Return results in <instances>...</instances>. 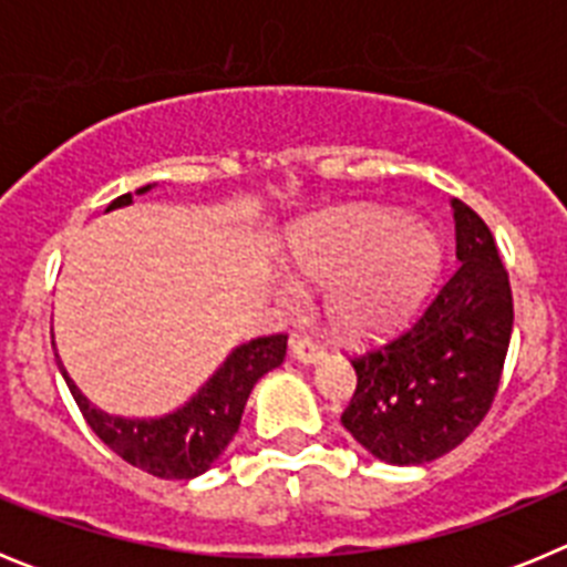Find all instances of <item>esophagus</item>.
<instances>
[{"mask_svg": "<svg viewBox=\"0 0 567 567\" xmlns=\"http://www.w3.org/2000/svg\"><path fill=\"white\" fill-rule=\"evenodd\" d=\"M289 354H292L298 363H307V365L320 363V360L327 358L323 346L315 343V340L309 338H300V334H292V338H289Z\"/></svg>", "mask_w": 567, "mask_h": 567, "instance_id": "obj_1", "label": "esophagus"}]
</instances>
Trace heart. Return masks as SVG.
I'll return each instance as SVG.
<instances>
[{"label": "heart", "instance_id": "heart-1", "mask_svg": "<svg viewBox=\"0 0 567 567\" xmlns=\"http://www.w3.org/2000/svg\"><path fill=\"white\" fill-rule=\"evenodd\" d=\"M440 258L443 249L432 227L372 204L309 218L289 247L295 275L327 287L329 320L352 340L398 327L432 287ZM284 300L298 303L300 289L284 284Z\"/></svg>", "mask_w": 567, "mask_h": 567}]
</instances>
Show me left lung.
<instances>
[{
  "mask_svg": "<svg viewBox=\"0 0 567 567\" xmlns=\"http://www.w3.org/2000/svg\"><path fill=\"white\" fill-rule=\"evenodd\" d=\"M460 267L412 329L352 360L358 385L340 423L372 457L423 465L457 449L488 414L514 327L494 235L452 202Z\"/></svg>",
  "mask_w": 567,
  "mask_h": 567,
  "instance_id": "8db88e82",
  "label": "left lung"
}]
</instances>
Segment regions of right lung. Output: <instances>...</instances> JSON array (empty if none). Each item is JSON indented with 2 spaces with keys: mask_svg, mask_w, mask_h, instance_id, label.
<instances>
[{
  "mask_svg": "<svg viewBox=\"0 0 567 567\" xmlns=\"http://www.w3.org/2000/svg\"><path fill=\"white\" fill-rule=\"evenodd\" d=\"M150 187L153 184L135 193L144 195ZM127 204H133L130 193L118 195L107 209L127 207ZM284 358H287V334H269V338L240 343L218 365V372L198 389V394H193V400L164 417L150 420L115 417L96 409L64 372L59 354L56 363L79 412L110 452L153 477L193 480L221 457L229 440L238 432L240 414H244L252 385L267 372L278 369Z\"/></svg>",
  "mask_w": 567,
  "mask_h": 567,
  "instance_id": "right-lung-1",
  "label": "right lung"
}]
</instances>
